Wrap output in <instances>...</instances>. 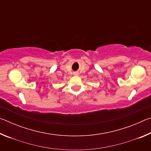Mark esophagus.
<instances>
[{"label":"esophagus","instance_id":"1","mask_svg":"<svg viewBox=\"0 0 151 151\" xmlns=\"http://www.w3.org/2000/svg\"><path fill=\"white\" fill-rule=\"evenodd\" d=\"M74 75H78V73H74Z\"/></svg>","mask_w":151,"mask_h":151}]
</instances>
